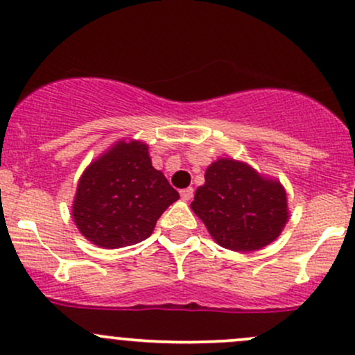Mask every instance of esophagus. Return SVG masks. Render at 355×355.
I'll return each instance as SVG.
<instances>
[{"label": "esophagus", "instance_id": "esophagus-1", "mask_svg": "<svg viewBox=\"0 0 355 355\" xmlns=\"http://www.w3.org/2000/svg\"><path fill=\"white\" fill-rule=\"evenodd\" d=\"M180 196H182V198H184L185 202H189V200H192V197H193V189L192 187H189V189H184L180 192Z\"/></svg>", "mask_w": 355, "mask_h": 355}]
</instances>
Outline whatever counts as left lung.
<instances>
[{
  "instance_id": "obj_1",
  "label": "left lung",
  "mask_w": 355,
  "mask_h": 355,
  "mask_svg": "<svg viewBox=\"0 0 355 355\" xmlns=\"http://www.w3.org/2000/svg\"><path fill=\"white\" fill-rule=\"evenodd\" d=\"M193 212L217 244L231 251H256L272 243L288 220L286 192L278 180L232 158H220L205 171Z\"/></svg>"
}]
</instances>
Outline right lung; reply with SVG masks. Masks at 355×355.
Listing matches in <instances>:
<instances>
[{
  "label": "right lung",
  "mask_w": 355,
  "mask_h": 355,
  "mask_svg": "<svg viewBox=\"0 0 355 355\" xmlns=\"http://www.w3.org/2000/svg\"><path fill=\"white\" fill-rule=\"evenodd\" d=\"M178 198L165 175L153 168L145 143L119 141L85 168L72 216L85 239L118 249L150 237L159 216Z\"/></svg>",
  "instance_id": "right-lung-1"
}]
</instances>
